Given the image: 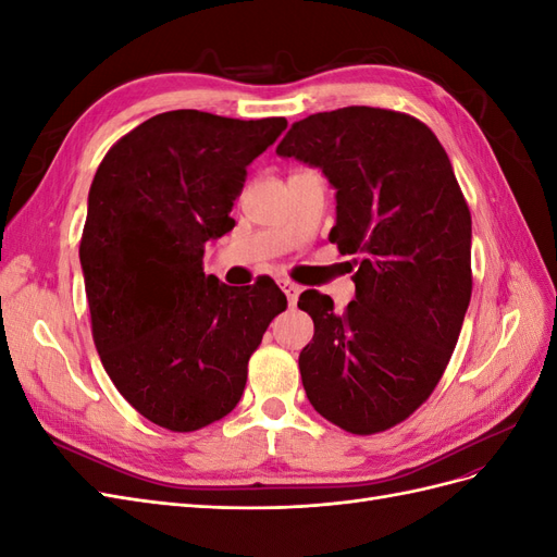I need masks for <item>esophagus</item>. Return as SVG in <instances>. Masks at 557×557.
I'll return each instance as SVG.
<instances>
[{
  "mask_svg": "<svg viewBox=\"0 0 557 557\" xmlns=\"http://www.w3.org/2000/svg\"><path fill=\"white\" fill-rule=\"evenodd\" d=\"M281 290L285 293V297H288V305L295 307L297 299H299V293H301L299 285L293 283V281H281Z\"/></svg>",
  "mask_w": 557,
  "mask_h": 557,
  "instance_id": "esophagus-1",
  "label": "esophagus"
}]
</instances>
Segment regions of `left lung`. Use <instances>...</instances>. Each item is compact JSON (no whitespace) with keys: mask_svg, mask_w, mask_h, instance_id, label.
I'll return each instance as SVG.
<instances>
[{"mask_svg":"<svg viewBox=\"0 0 557 557\" xmlns=\"http://www.w3.org/2000/svg\"><path fill=\"white\" fill-rule=\"evenodd\" d=\"M276 153L318 166L336 190L330 242L360 256L344 313L315 290L299 352L313 409L352 434L409 418L440 383L471 297V215L434 132L418 117L346 107L313 113Z\"/></svg>","mask_w":557,"mask_h":557,"instance_id":"left-lung-1","label":"left lung"}]
</instances>
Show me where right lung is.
<instances>
[{"label": "right lung", "mask_w": 557, "mask_h": 557, "mask_svg": "<svg viewBox=\"0 0 557 557\" xmlns=\"http://www.w3.org/2000/svg\"><path fill=\"white\" fill-rule=\"evenodd\" d=\"M288 127L195 109L148 117L92 178L81 267L92 339L113 385L150 423L195 432L237 407L248 360L288 299L207 276L209 242L234 227L246 166Z\"/></svg>", "instance_id": "add662e5"}]
</instances>
